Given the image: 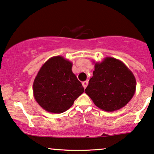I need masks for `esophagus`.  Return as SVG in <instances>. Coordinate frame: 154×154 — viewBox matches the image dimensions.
<instances>
[{"label": "esophagus", "mask_w": 154, "mask_h": 154, "mask_svg": "<svg viewBox=\"0 0 154 154\" xmlns=\"http://www.w3.org/2000/svg\"><path fill=\"white\" fill-rule=\"evenodd\" d=\"M82 85H83L84 88H85V89H86V87H87V85H88V81L87 80V81L83 82H82Z\"/></svg>", "instance_id": "esophagus-1"}]
</instances>
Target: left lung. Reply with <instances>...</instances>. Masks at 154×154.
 Here are the masks:
<instances>
[{
	"instance_id": "left-lung-1",
	"label": "left lung",
	"mask_w": 154,
	"mask_h": 154,
	"mask_svg": "<svg viewBox=\"0 0 154 154\" xmlns=\"http://www.w3.org/2000/svg\"><path fill=\"white\" fill-rule=\"evenodd\" d=\"M85 93L100 109L112 112L128 104L136 91L132 72L118 59L106 57L94 65Z\"/></svg>"
}]
</instances>
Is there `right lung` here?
<instances>
[{
	"mask_svg": "<svg viewBox=\"0 0 154 154\" xmlns=\"http://www.w3.org/2000/svg\"><path fill=\"white\" fill-rule=\"evenodd\" d=\"M72 67V62L58 56L49 58L41 67L33 83V94L43 109L62 113L85 91Z\"/></svg>",
	"mask_w": 154,
	"mask_h": 154,
	"instance_id": "add662e5",
	"label": "right lung"
}]
</instances>
